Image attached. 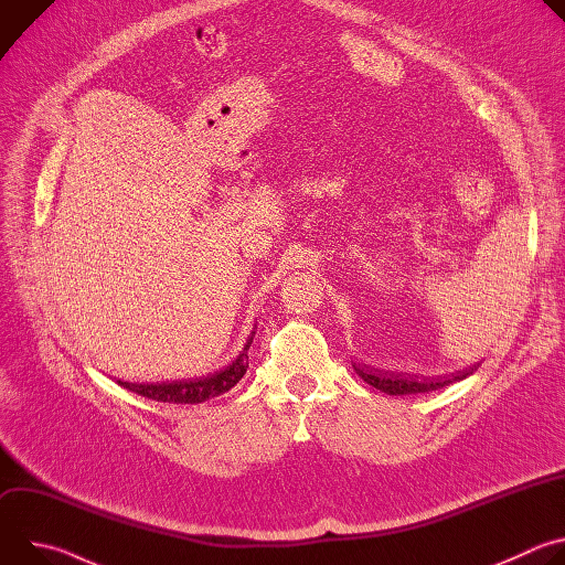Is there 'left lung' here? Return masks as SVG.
Listing matches in <instances>:
<instances>
[{
	"instance_id": "obj_1",
	"label": "left lung",
	"mask_w": 565,
	"mask_h": 565,
	"mask_svg": "<svg viewBox=\"0 0 565 565\" xmlns=\"http://www.w3.org/2000/svg\"><path fill=\"white\" fill-rule=\"evenodd\" d=\"M355 366V364H353ZM473 369H462L458 373H451L447 377H418V375H402V373H393V371H377L371 369L366 364L355 366V373L371 386L380 388L382 393L388 395H412V393H429V391H438L443 386H449L451 382H460L465 380Z\"/></svg>"
}]
</instances>
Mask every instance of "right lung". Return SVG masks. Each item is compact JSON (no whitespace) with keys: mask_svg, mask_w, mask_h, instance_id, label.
<instances>
[{"mask_svg":"<svg viewBox=\"0 0 565 565\" xmlns=\"http://www.w3.org/2000/svg\"><path fill=\"white\" fill-rule=\"evenodd\" d=\"M255 331L248 335L246 347L238 351V355L221 371L199 377V380H183V382H170V384H131V382H122L118 380L120 386L156 399V402H174V405H199V402H205L210 397H216L225 391H230L241 377L246 375L248 371V349L253 344Z\"/></svg>","mask_w":565,"mask_h":565,"instance_id":"add662e5","label":"right lung"}]
</instances>
